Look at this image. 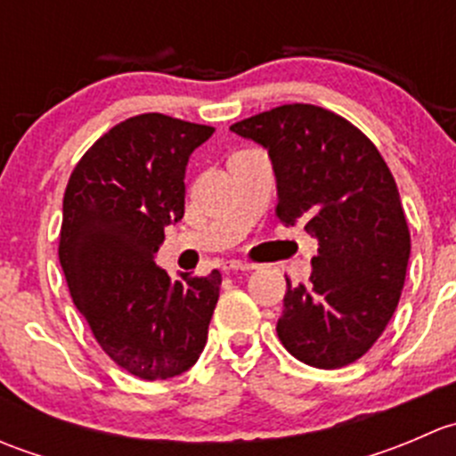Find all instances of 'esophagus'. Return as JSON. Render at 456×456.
Returning a JSON list of instances; mask_svg holds the SVG:
<instances>
[{"label":"esophagus","instance_id":"esophagus-1","mask_svg":"<svg viewBox=\"0 0 456 456\" xmlns=\"http://www.w3.org/2000/svg\"><path fill=\"white\" fill-rule=\"evenodd\" d=\"M224 271H254L256 266L251 265V262H242V260H229V262H224V266H223Z\"/></svg>","mask_w":456,"mask_h":456}]
</instances>
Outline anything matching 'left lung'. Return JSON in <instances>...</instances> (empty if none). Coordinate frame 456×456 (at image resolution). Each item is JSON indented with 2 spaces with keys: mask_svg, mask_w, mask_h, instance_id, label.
Here are the masks:
<instances>
[{
  "mask_svg": "<svg viewBox=\"0 0 456 456\" xmlns=\"http://www.w3.org/2000/svg\"><path fill=\"white\" fill-rule=\"evenodd\" d=\"M229 130L269 151L275 214L320 245L309 284L287 278L280 342L315 369L360 360L397 309L411 257L388 165L346 118L309 103L280 105Z\"/></svg>",
  "mask_w": 456,
  "mask_h": 456,
  "instance_id": "8db88e82",
  "label": "left lung"
}]
</instances>
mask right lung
<instances>
[{"mask_svg":"<svg viewBox=\"0 0 456 456\" xmlns=\"http://www.w3.org/2000/svg\"><path fill=\"white\" fill-rule=\"evenodd\" d=\"M214 127L150 112L101 136L66 194L59 262L96 342L141 379L190 370L207 342L220 271L207 278L156 266L165 227L185 214V169Z\"/></svg>","mask_w":456,"mask_h":456,"instance_id":"1","label":"right lung"}]
</instances>
